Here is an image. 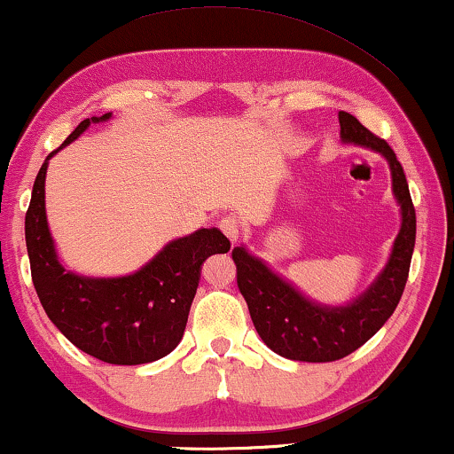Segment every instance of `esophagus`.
Returning <instances> with one entry per match:
<instances>
[{"label": "esophagus", "instance_id": "obj_1", "mask_svg": "<svg viewBox=\"0 0 454 454\" xmlns=\"http://www.w3.org/2000/svg\"><path fill=\"white\" fill-rule=\"evenodd\" d=\"M218 226H220L222 232H224V234L228 236V240H230V242H236V240H239L240 224H239V220L234 218V215H226V218H222Z\"/></svg>", "mask_w": 454, "mask_h": 454}]
</instances>
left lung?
Instances as JSON below:
<instances>
[{
  "label": "left lung",
  "mask_w": 454,
  "mask_h": 454,
  "mask_svg": "<svg viewBox=\"0 0 454 454\" xmlns=\"http://www.w3.org/2000/svg\"><path fill=\"white\" fill-rule=\"evenodd\" d=\"M341 142L379 152L391 168L393 195L401 206V230L385 270L346 306L318 304L273 273L245 247H236V284L247 300L253 325L273 352L298 362H333L364 346L397 309L416 247V209L403 166L385 139L370 133L354 114L340 111Z\"/></svg>",
  "instance_id": "1"
}]
</instances>
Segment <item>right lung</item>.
<instances>
[{
  "instance_id": "right-lung-1",
  "label": "right lung",
  "mask_w": 454,
  "mask_h": 454,
  "mask_svg": "<svg viewBox=\"0 0 454 454\" xmlns=\"http://www.w3.org/2000/svg\"><path fill=\"white\" fill-rule=\"evenodd\" d=\"M106 119L111 113L84 119L61 148L90 123ZM59 150L51 152L38 170L24 222L38 300L55 327L82 352L119 366L160 360L183 340L203 261L228 253L230 240L218 228L195 230L170 240L150 263L123 278H88L66 270L44 214V176L51 156Z\"/></svg>"
}]
</instances>
